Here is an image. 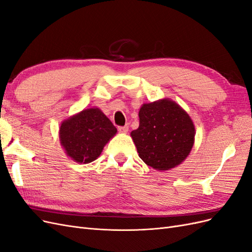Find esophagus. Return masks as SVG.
Returning <instances> with one entry per match:
<instances>
[{"instance_id": "34e87169", "label": "esophagus", "mask_w": 252, "mask_h": 252, "mask_svg": "<svg viewBox=\"0 0 252 252\" xmlns=\"http://www.w3.org/2000/svg\"><path fill=\"white\" fill-rule=\"evenodd\" d=\"M128 129H129V126H128V125H125V126L119 127V131H120L121 133H127V132H128Z\"/></svg>"}]
</instances>
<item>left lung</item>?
I'll return each instance as SVG.
<instances>
[{
	"mask_svg": "<svg viewBox=\"0 0 252 252\" xmlns=\"http://www.w3.org/2000/svg\"><path fill=\"white\" fill-rule=\"evenodd\" d=\"M139 118L140 126L130 135L145 164L169 170L184 162L193 146L195 129L181 106L169 98L143 104Z\"/></svg>",
	"mask_w": 252,
	"mask_h": 252,
	"instance_id": "1",
	"label": "left lung"
}]
</instances>
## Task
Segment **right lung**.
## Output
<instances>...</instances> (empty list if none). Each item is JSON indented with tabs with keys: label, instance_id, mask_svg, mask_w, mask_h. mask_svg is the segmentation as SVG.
Listing matches in <instances>:
<instances>
[{
	"label": "right lung",
	"instance_id": "1",
	"mask_svg": "<svg viewBox=\"0 0 252 252\" xmlns=\"http://www.w3.org/2000/svg\"><path fill=\"white\" fill-rule=\"evenodd\" d=\"M117 128L98 108L84 109L65 120L60 127V142L68 157L88 164L100 157Z\"/></svg>",
	"mask_w": 252,
	"mask_h": 252
}]
</instances>
